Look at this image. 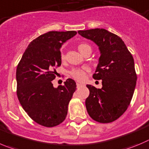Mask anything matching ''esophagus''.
<instances>
[{"label": "esophagus", "instance_id": "obj_1", "mask_svg": "<svg viewBox=\"0 0 149 149\" xmlns=\"http://www.w3.org/2000/svg\"><path fill=\"white\" fill-rule=\"evenodd\" d=\"M82 86H83V84H81V83H77V88H79V87H81Z\"/></svg>", "mask_w": 149, "mask_h": 149}]
</instances>
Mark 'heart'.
<instances>
[{"instance_id": "b5f03b06", "label": "heart", "mask_w": 149, "mask_h": 149, "mask_svg": "<svg viewBox=\"0 0 149 149\" xmlns=\"http://www.w3.org/2000/svg\"><path fill=\"white\" fill-rule=\"evenodd\" d=\"M88 48H91V47L88 44L86 43H81L77 46V49L82 54ZM61 58L62 60L64 59L65 56L63 54V52H61ZM88 71H89V68L87 67V66H84L82 69H73L72 70L70 71V75L77 81H83L86 78V72H88Z\"/></svg>"}]
</instances>
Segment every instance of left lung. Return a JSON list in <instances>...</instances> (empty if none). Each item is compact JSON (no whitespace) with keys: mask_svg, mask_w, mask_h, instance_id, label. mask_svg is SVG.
I'll list each match as a JSON object with an SVG mask.
<instances>
[{"mask_svg":"<svg viewBox=\"0 0 149 149\" xmlns=\"http://www.w3.org/2000/svg\"><path fill=\"white\" fill-rule=\"evenodd\" d=\"M78 33L99 47L100 57L93 74L102 88L87 85L89 96L86 107L89 116L100 123L118 119L127 110L137 81L132 56L122 39L103 28L79 31Z\"/></svg>","mask_w":149,"mask_h":149,"instance_id":"left-lung-1","label":"left lung"}]
</instances>
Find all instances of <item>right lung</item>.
<instances>
[{
  "instance_id": "obj_1",
  "label": "right lung",
  "mask_w": 149,
  "mask_h": 149,
  "mask_svg": "<svg viewBox=\"0 0 149 149\" xmlns=\"http://www.w3.org/2000/svg\"><path fill=\"white\" fill-rule=\"evenodd\" d=\"M77 34L74 31H49L33 40L17 68V94L22 108L35 122L52 127L66 118L76 83L67 79L64 86L53 87L56 66L61 64L60 49Z\"/></svg>"
}]
</instances>
